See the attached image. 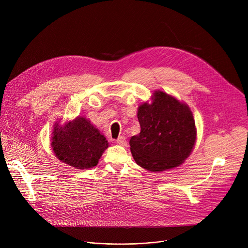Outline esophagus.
Instances as JSON below:
<instances>
[{
    "mask_svg": "<svg viewBox=\"0 0 248 248\" xmlns=\"http://www.w3.org/2000/svg\"><path fill=\"white\" fill-rule=\"evenodd\" d=\"M117 143L119 144V145H122V146H125L126 145V139H125V137L124 136H120L117 140Z\"/></svg>",
    "mask_w": 248,
    "mask_h": 248,
    "instance_id": "34e87169",
    "label": "esophagus"
}]
</instances>
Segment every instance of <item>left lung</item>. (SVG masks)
Returning <instances> with one entry per match:
<instances>
[{
  "instance_id": "1",
  "label": "left lung",
  "mask_w": 248,
  "mask_h": 248,
  "mask_svg": "<svg viewBox=\"0 0 248 248\" xmlns=\"http://www.w3.org/2000/svg\"><path fill=\"white\" fill-rule=\"evenodd\" d=\"M140 133L129 140L137 165L151 171L180 166L191 153L196 139L195 122L187 106L163 91L152 104L139 106Z\"/></svg>"
}]
</instances>
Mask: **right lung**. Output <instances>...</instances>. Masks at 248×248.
<instances>
[{
	"mask_svg": "<svg viewBox=\"0 0 248 248\" xmlns=\"http://www.w3.org/2000/svg\"><path fill=\"white\" fill-rule=\"evenodd\" d=\"M52 147L62 162L86 170L98 164L108 141L88 120L79 117L63 126L55 124Z\"/></svg>",
	"mask_w": 248,
	"mask_h": 248,
	"instance_id": "add662e5",
	"label": "right lung"
}]
</instances>
